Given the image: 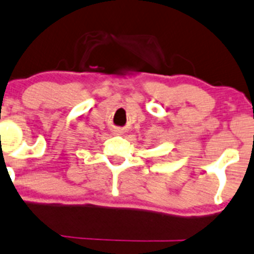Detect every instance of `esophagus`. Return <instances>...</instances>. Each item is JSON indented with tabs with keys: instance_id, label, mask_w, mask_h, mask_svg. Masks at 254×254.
I'll return each instance as SVG.
<instances>
[{
	"instance_id": "esophagus-1",
	"label": "esophagus",
	"mask_w": 254,
	"mask_h": 254,
	"mask_svg": "<svg viewBox=\"0 0 254 254\" xmlns=\"http://www.w3.org/2000/svg\"><path fill=\"white\" fill-rule=\"evenodd\" d=\"M114 134L122 135V134H123V130H122V129H115V130H114Z\"/></svg>"
}]
</instances>
